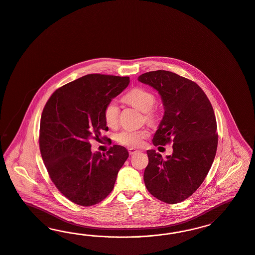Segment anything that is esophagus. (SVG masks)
I'll list each match as a JSON object with an SVG mask.
<instances>
[{
  "label": "esophagus",
  "instance_id": "obj_1",
  "mask_svg": "<svg viewBox=\"0 0 255 255\" xmlns=\"http://www.w3.org/2000/svg\"><path fill=\"white\" fill-rule=\"evenodd\" d=\"M128 152H129V154H130V155H132V154L137 153L138 151H137V150H135V149H133V148H130V149H128Z\"/></svg>",
  "mask_w": 255,
  "mask_h": 255
}]
</instances>
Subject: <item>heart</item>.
Returning <instances> with one entry per match:
<instances>
[{
	"label": "heart",
	"mask_w": 255,
	"mask_h": 255,
	"mask_svg": "<svg viewBox=\"0 0 255 255\" xmlns=\"http://www.w3.org/2000/svg\"><path fill=\"white\" fill-rule=\"evenodd\" d=\"M124 100L139 111L144 113L145 119L149 123H153L156 118V112L153 109L155 103V96L145 88L136 87L128 92L124 96ZM103 118L105 123L109 127H115L120 119V107L115 101L108 102L103 109ZM148 136V132L145 130H130L125 129L117 133L116 140L123 145L137 147L141 145L143 140Z\"/></svg>",
	"instance_id": "heart-1"
}]
</instances>
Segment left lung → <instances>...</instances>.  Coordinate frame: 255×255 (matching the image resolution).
Here are the masks:
<instances>
[{"mask_svg": "<svg viewBox=\"0 0 255 255\" xmlns=\"http://www.w3.org/2000/svg\"><path fill=\"white\" fill-rule=\"evenodd\" d=\"M138 81L156 89L163 102L153 145L173 143V153L166 159L154 150L147 151L144 183L160 201L179 203L199 188L214 162L218 143L214 109L198 84L173 72H147Z\"/></svg>", "mask_w": 255, "mask_h": 255, "instance_id": "8db88e82", "label": "left lung"}]
</instances>
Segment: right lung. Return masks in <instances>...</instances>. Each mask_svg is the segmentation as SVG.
I'll list each match as a JSON object with an SVG mask.
<instances>
[{
    "label": "right lung",
    "instance_id": "1",
    "mask_svg": "<svg viewBox=\"0 0 255 255\" xmlns=\"http://www.w3.org/2000/svg\"><path fill=\"white\" fill-rule=\"evenodd\" d=\"M129 82V77L89 74L58 88L42 110L41 157L52 182L73 203L89 207L107 197L129 156L121 145L102 154L92 153L90 144L108 130L105 105Z\"/></svg>",
    "mask_w": 255,
    "mask_h": 255
}]
</instances>
